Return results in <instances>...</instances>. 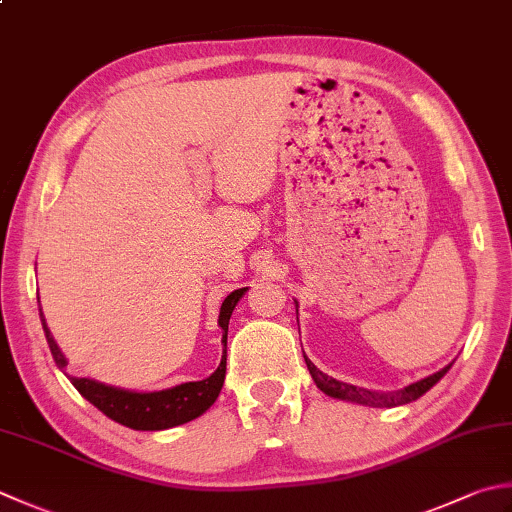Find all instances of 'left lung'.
<instances>
[{"instance_id":"obj_1","label":"left lung","mask_w":512,"mask_h":512,"mask_svg":"<svg viewBox=\"0 0 512 512\" xmlns=\"http://www.w3.org/2000/svg\"><path fill=\"white\" fill-rule=\"evenodd\" d=\"M304 359H306V366L310 370V377H313V382L317 384V388L322 390L324 395L333 397V399H342V402H350V404L370 406V408H395V406H404V404L415 402V399L426 395L428 390L448 373L450 366H453V364H448L442 370H437V373L419 379V382L408 384L399 390H370V388L339 382V379H335V377H328L313 362H310L306 355H304Z\"/></svg>"}]
</instances>
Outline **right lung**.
Returning a JSON list of instances; mask_svg holds the SVG:
<instances>
[{
	"mask_svg": "<svg viewBox=\"0 0 512 512\" xmlns=\"http://www.w3.org/2000/svg\"><path fill=\"white\" fill-rule=\"evenodd\" d=\"M248 288L233 290L226 299L222 308H219L217 324L222 328V344L224 355L219 362L217 370L210 377L202 379V382H186L173 388L153 390V393H137V390L108 386L104 382L88 377H70L66 373L68 359L62 353V348L57 346L53 333L44 319L42 306H39V319H42V328L46 333V342L53 353L55 364L64 370V375L70 377V382L79 390V395L88 399L95 408L102 410L106 417L113 422L122 424L133 430H166L182 426L186 422H193L199 415H204L206 410L215 404V399L222 393L224 377H226V339H228V322L230 315L237 306L239 299L244 297Z\"/></svg>",
	"mask_w": 512,
	"mask_h": 512,
	"instance_id": "obj_1",
	"label": "right lung"
}]
</instances>
